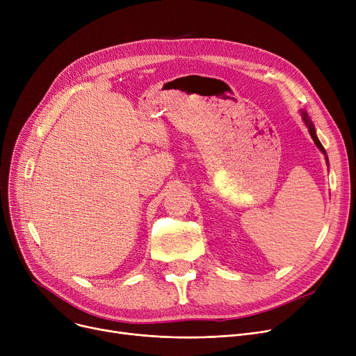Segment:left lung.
Returning a JSON list of instances; mask_svg holds the SVG:
<instances>
[{
    "mask_svg": "<svg viewBox=\"0 0 356 356\" xmlns=\"http://www.w3.org/2000/svg\"><path fill=\"white\" fill-rule=\"evenodd\" d=\"M302 112V118H303V122L306 124V127H307V129H309V133H310V137L313 138V141H314V144H316V147L321 149V152L325 154V159H326V163H327V165H329V160H327V154H326V149H325V147L322 145V143L319 141V138H317V136H316V129H314V125H313V122H312V120H310V117L307 115V112L306 111H300Z\"/></svg>",
    "mask_w": 356,
    "mask_h": 356,
    "instance_id": "obj_1",
    "label": "left lung"
}]
</instances>
